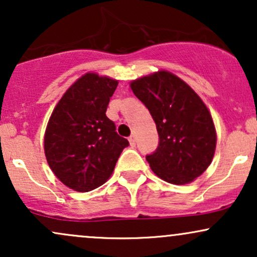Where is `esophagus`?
<instances>
[{
	"instance_id": "esophagus-1",
	"label": "esophagus",
	"mask_w": 257,
	"mask_h": 257,
	"mask_svg": "<svg viewBox=\"0 0 257 257\" xmlns=\"http://www.w3.org/2000/svg\"><path fill=\"white\" fill-rule=\"evenodd\" d=\"M129 144H131L132 147H134L135 144H137V139H135L134 135H132V137L129 138Z\"/></svg>"
}]
</instances>
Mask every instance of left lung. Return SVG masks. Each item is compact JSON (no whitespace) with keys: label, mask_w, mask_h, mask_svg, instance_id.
I'll use <instances>...</instances> for the list:
<instances>
[{"label":"left lung","mask_w":257,"mask_h":257,"mask_svg":"<svg viewBox=\"0 0 257 257\" xmlns=\"http://www.w3.org/2000/svg\"><path fill=\"white\" fill-rule=\"evenodd\" d=\"M131 87L157 126L158 146L146 156L156 175L174 185L202 175L214 157L216 132L196 91L167 71L133 81Z\"/></svg>","instance_id":"obj_1"}]
</instances>
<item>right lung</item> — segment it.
Returning <instances> with one entry per match:
<instances>
[{"instance_id": "add662e5", "label": "right lung", "mask_w": 257, "mask_h": 257, "mask_svg": "<svg viewBox=\"0 0 257 257\" xmlns=\"http://www.w3.org/2000/svg\"><path fill=\"white\" fill-rule=\"evenodd\" d=\"M118 82L85 73L55 106L44 135V153L67 187L88 192L107 181L128 140L106 116Z\"/></svg>"}]
</instances>
